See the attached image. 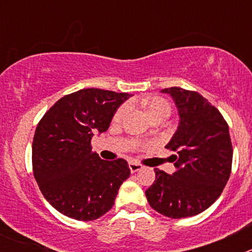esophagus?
Segmentation results:
<instances>
[{
  "label": "esophagus",
  "instance_id": "esophagus-1",
  "mask_svg": "<svg viewBox=\"0 0 252 252\" xmlns=\"http://www.w3.org/2000/svg\"><path fill=\"white\" fill-rule=\"evenodd\" d=\"M128 168H130V171H131V173H136V171L141 170V169H142V165H141V164H137V162L131 161L130 164H128Z\"/></svg>",
  "mask_w": 252,
  "mask_h": 252
}]
</instances>
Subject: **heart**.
Segmentation results:
<instances>
[{
    "label": "heart",
    "mask_w": 252,
    "mask_h": 252,
    "mask_svg": "<svg viewBox=\"0 0 252 252\" xmlns=\"http://www.w3.org/2000/svg\"><path fill=\"white\" fill-rule=\"evenodd\" d=\"M146 110H148L150 119H154V117H157V116H166V117H168L169 113H170V104H169L165 99L155 97V98H151L150 101L148 102V104H146ZM127 104L121 106L119 110H117V112L115 113L113 121H115L116 124H120V122L125 119V116L127 115Z\"/></svg>",
    "instance_id": "b5f03b06"
}]
</instances>
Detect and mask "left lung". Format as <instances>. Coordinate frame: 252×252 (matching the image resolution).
I'll return each instance as SVG.
<instances>
[{"mask_svg":"<svg viewBox=\"0 0 252 252\" xmlns=\"http://www.w3.org/2000/svg\"><path fill=\"white\" fill-rule=\"evenodd\" d=\"M177 106L179 125L165 148L175 171L155 169V182L146 189L151 208L170 218L199 215L212 206L226 187L232 166L228 125L203 95L180 87L161 90Z\"/></svg>","mask_w":252,"mask_h":252,"instance_id":"obj_1","label":"left lung"}]
</instances>
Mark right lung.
<instances>
[{"instance_id":"right-lung-1","label":"right lung","mask_w":252,"mask_h":252,"mask_svg":"<svg viewBox=\"0 0 252 252\" xmlns=\"http://www.w3.org/2000/svg\"><path fill=\"white\" fill-rule=\"evenodd\" d=\"M132 94L87 88L64 95L44 115L32 141L34 177L46 201L78 221H93L115 204L130 177L127 161H106L91 148Z\"/></svg>"}]
</instances>
